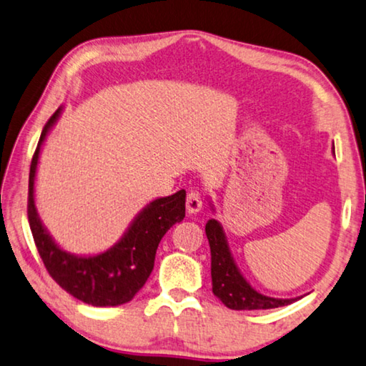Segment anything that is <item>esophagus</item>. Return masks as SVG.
Returning <instances> with one entry per match:
<instances>
[{"label":"esophagus","mask_w":366,"mask_h":366,"mask_svg":"<svg viewBox=\"0 0 366 366\" xmlns=\"http://www.w3.org/2000/svg\"><path fill=\"white\" fill-rule=\"evenodd\" d=\"M202 195L199 192H195V190H190L187 194V199H185V205H187V212L189 213H197L202 210Z\"/></svg>","instance_id":"1"}]
</instances>
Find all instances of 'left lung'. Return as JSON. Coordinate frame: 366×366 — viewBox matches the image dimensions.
Wrapping results in <instances>:
<instances>
[{
	"label": "left lung",
	"instance_id": "1",
	"mask_svg": "<svg viewBox=\"0 0 366 366\" xmlns=\"http://www.w3.org/2000/svg\"><path fill=\"white\" fill-rule=\"evenodd\" d=\"M205 233L210 242L212 251V285L213 293L223 301L224 306L236 311L249 310H272L278 306H287L295 300L270 298L257 293L246 278L237 270L233 257H231L228 242L223 233L222 224L217 219H208Z\"/></svg>",
	"mask_w": 366,
	"mask_h": 366
}]
</instances>
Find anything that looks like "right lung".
<instances>
[{"instance_id":"add662e5","label":"right lung","mask_w":366,"mask_h":366,"mask_svg":"<svg viewBox=\"0 0 366 366\" xmlns=\"http://www.w3.org/2000/svg\"><path fill=\"white\" fill-rule=\"evenodd\" d=\"M60 109L51 115L40 135L29 172L27 218L39 256L50 277L71 297L92 306L129 303L147 283L154 267L156 249L166 231L185 217V190L156 199L143 208L124 237L109 251L91 257H78L58 247L40 223L34 205V179L45 135L55 124Z\"/></svg>"}]
</instances>
